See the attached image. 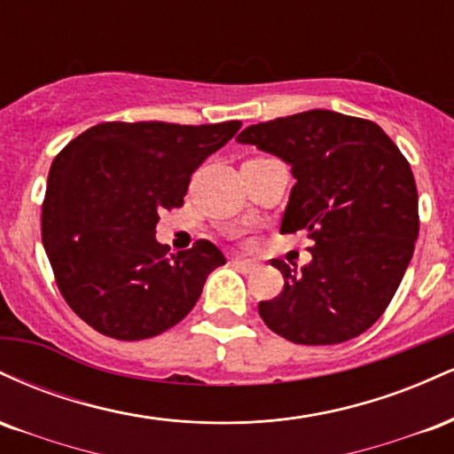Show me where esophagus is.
Returning <instances> with one entry per match:
<instances>
[{"instance_id":"34e87169","label":"esophagus","mask_w":454,"mask_h":454,"mask_svg":"<svg viewBox=\"0 0 454 454\" xmlns=\"http://www.w3.org/2000/svg\"><path fill=\"white\" fill-rule=\"evenodd\" d=\"M232 264L237 269H241V270H245V273H249V270H254L258 267L256 262H254V260H247V258H232Z\"/></svg>"}]
</instances>
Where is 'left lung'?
<instances>
[{
  "label": "left lung",
  "instance_id": "obj_1",
  "mask_svg": "<svg viewBox=\"0 0 454 454\" xmlns=\"http://www.w3.org/2000/svg\"><path fill=\"white\" fill-rule=\"evenodd\" d=\"M237 140L290 166L296 184L279 232L316 243L305 267L270 262L284 290L260 301V317L303 346L358 337L397 293L419 239L408 160L378 123L320 108L249 126Z\"/></svg>",
  "mask_w": 454,
  "mask_h": 454
}]
</instances>
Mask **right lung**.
Masks as SVG:
<instances>
[{
    "label": "right lung",
    "instance_id": "right-lung-1",
    "mask_svg": "<svg viewBox=\"0 0 454 454\" xmlns=\"http://www.w3.org/2000/svg\"><path fill=\"white\" fill-rule=\"evenodd\" d=\"M241 121L179 126L106 121L76 137L51 164L43 245L59 293L102 335L138 341L190 314L226 258L211 241L168 254L160 211L184 205L192 175Z\"/></svg>",
    "mask_w": 454,
    "mask_h": 454
}]
</instances>
